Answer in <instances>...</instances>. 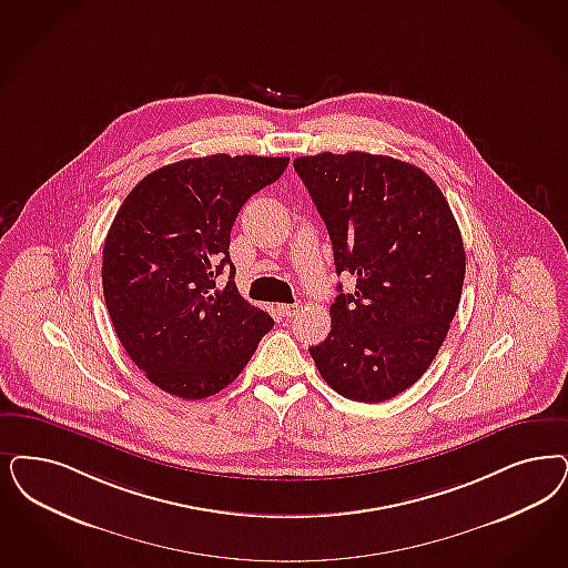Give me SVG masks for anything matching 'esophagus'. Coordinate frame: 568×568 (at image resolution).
Here are the masks:
<instances>
[{"mask_svg":"<svg viewBox=\"0 0 568 568\" xmlns=\"http://www.w3.org/2000/svg\"><path fill=\"white\" fill-rule=\"evenodd\" d=\"M278 311L285 318H294L295 314L300 313V304L297 302L295 304H281Z\"/></svg>","mask_w":568,"mask_h":568,"instance_id":"1","label":"esophagus"}]
</instances>
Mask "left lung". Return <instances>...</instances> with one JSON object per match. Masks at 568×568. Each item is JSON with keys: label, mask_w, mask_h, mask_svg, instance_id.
<instances>
[{"label": "left lung", "mask_w": 568, "mask_h": 568, "mask_svg": "<svg viewBox=\"0 0 568 568\" xmlns=\"http://www.w3.org/2000/svg\"><path fill=\"white\" fill-rule=\"evenodd\" d=\"M353 294L329 308L332 332L311 351L333 390L384 403L412 388L440 351L457 311L466 252L449 203L426 172L372 153L297 156Z\"/></svg>", "instance_id": "8db88e82"}]
</instances>
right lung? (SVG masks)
Wrapping results in <instances>:
<instances>
[{
    "mask_svg": "<svg viewBox=\"0 0 568 568\" xmlns=\"http://www.w3.org/2000/svg\"><path fill=\"white\" fill-rule=\"evenodd\" d=\"M290 156L184 159L142 178L102 250V292L138 369L184 400L224 390L273 329L235 285L231 229ZM229 272L222 286L216 276Z\"/></svg>",
    "mask_w": 568,
    "mask_h": 568,
    "instance_id": "right-lung-1",
    "label": "right lung"
}]
</instances>
